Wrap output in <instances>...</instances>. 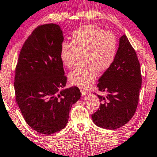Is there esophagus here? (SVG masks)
<instances>
[{"label": "esophagus", "instance_id": "obj_1", "mask_svg": "<svg viewBox=\"0 0 157 157\" xmlns=\"http://www.w3.org/2000/svg\"><path fill=\"white\" fill-rule=\"evenodd\" d=\"M80 91H81V94H82V96H86V95H87V94L90 93L89 91H88V90H87L81 89V90H80Z\"/></svg>", "mask_w": 157, "mask_h": 157}]
</instances>
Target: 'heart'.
<instances>
[{
  "mask_svg": "<svg viewBox=\"0 0 157 157\" xmlns=\"http://www.w3.org/2000/svg\"><path fill=\"white\" fill-rule=\"evenodd\" d=\"M117 49V40L112 33L105 32L98 26H82L75 30L72 42L61 44L59 57L67 68L73 67L79 55H83L85 65L77 67L69 74L72 85L81 88L89 87L98 75L113 64Z\"/></svg>",
  "mask_w": 157,
  "mask_h": 157,
  "instance_id": "heart-1",
  "label": "heart"
}]
</instances>
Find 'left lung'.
I'll return each instance as SVG.
<instances>
[{
	"mask_svg": "<svg viewBox=\"0 0 157 157\" xmlns=\"http://www.w3.org/2000/svg\"><path fill=\"white\" fill-rule=\"evenodd\" d=\"M98 87L105 96L98 94L101 101L92 114L94 123L107 129H116L131 120L138 105L142 86L140 64L125 35L120 38L113 64L98 80Z\"/></svg>",
	"mask_w": 157,
	"mask_h": 157,
	"instance_id": "1",
	"label": "left lung"
}]
</instances>
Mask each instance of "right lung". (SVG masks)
I'll return each instance as SVG.
<instances>
[{
	"label": "right lung",
	"instance_id": "right-lung-1",
	"mask_svg": "<svg viewBox=\"0 0 157 157\" xmlns=\"http://www.w3.org/2000/svg\"><path fill=\"white\" fill-rule=\"evenodd\" d=\"M63 33L57 24L40 25L26 40L15 68V100L25 122L50 135L67 125L72 105L81 97L67 82L59 57Z\"/></svg>",
	"mask_w": 157,
	"mask_h": 157
}]
</instances>
